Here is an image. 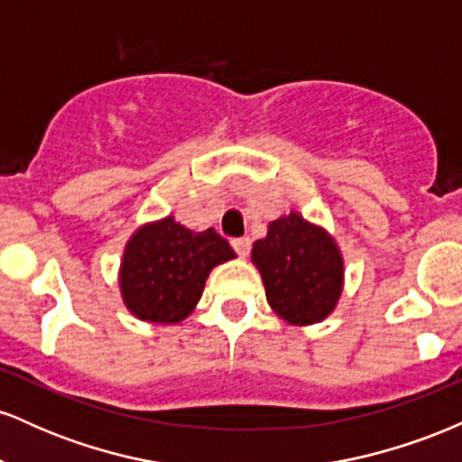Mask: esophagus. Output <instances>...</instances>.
<instances>
[{"instance_id": "obj_1", "label": "esophagus", "mask_w": 462, "mask_h": 462, "mask_svg": "<svg viewBox=\"0 0 462 462\" xmlns=\"http://www.w3.org/2000/svg\"><path fill=\"white\" fill-rule=\"evenodd\" d=\"M232 247H235V252L238 254L241 258H245L249 254V247H252V241H249L247 236L243 238H232Z\"/></svg>"}]
</instances>
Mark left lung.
Instances as JSON below:
<instances>
[{"label":"left lung","instance_id":"left-lung-1","mask_svg":"<svg viewBox=\"0 0 462 462\" xmlns=\"http://www.w3.org/2000/svg\"><path fill=\"white\" fill-rule=\"evenodd\" d=\"M252 263L267 304L291 326L319 323L338 306L346 286L341 247L326 227L298 210L269 221L267 236L254 241Z\"/></svg>","mask_w":462,"mask_h":462}]
</instances>
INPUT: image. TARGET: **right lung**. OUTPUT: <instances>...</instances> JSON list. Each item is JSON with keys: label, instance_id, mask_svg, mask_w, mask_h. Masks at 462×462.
Here are the masks:
<instances>
[{"label": "right lung", "instance_id": "obj_1", "mask_svg": "<svg viewBox=\"0 0 462 462\" xmlns=\"http://www.w3.org/2000/svg\"><path fill=\"white\" fill-rule=\"evenodd\" d=\"M236 258L213 227L193 232L176 217L147 221L132 232L119 264L124 306L136 319L171 326L195 310L217 264Z\"/></svg>", "mask_w": 462, "mask_h": 462}]
</instances>
